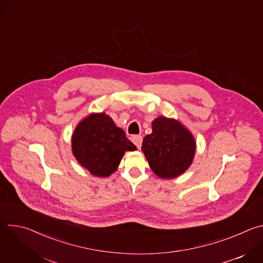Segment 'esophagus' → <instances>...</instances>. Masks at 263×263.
<instances>
[{
    "mask_svg": "<svg viewBox=\"0 0 263 263\" xmlns=\"http://www.w3.org/2000/svg\"><path fill=\"white\" fill-rule=\"evenodd\" d=\"M131 139H132V141H133V143H134L138 148L141 146V142H142V136H141V135H133V136L131 137Z\"/></svg>",
    "mask_w": 263,
    "mask_h": 263,
    "instance_id": "obj_1",
    "label": "esophagus"
}]
</instances>
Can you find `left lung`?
<instances>
[{
	"instance_id": "obj_1",
	"label": "left lung",
	"mask_w": 263,
	"mask_h": 263,
	"mask_svg": "<svg viewBox=\"0 0 263 263\" xmlns=\"http://www.w3.org/2000/svg\"><path fill=\"white\" fill-rule=\"evenodd\" d=\"M152 130L141 145L149 166L162 179L178 177L190 167L195 157L194 136L179 122L164 117L153 121Z\"/></svg>"
}]
</instances>
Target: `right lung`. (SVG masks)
I'll return each mask as SVG.
<instances>
[{"mask_svg": "<svg viewBox=\"0 0 263 263\" xmlns=\"http://www.w3.org/2000/svg\"><path fill=\"white\" fill-rule=\"evenodd\" d=\"M72 153L90 174L107 177L114 173L126 151L136 146L105 114L90 115L74 130L71 139Z\"/></svg>", "mask_w": 263, "mask_h": 263, "instance_id": "add662e5", "label": "right lung"}]
</instances>
